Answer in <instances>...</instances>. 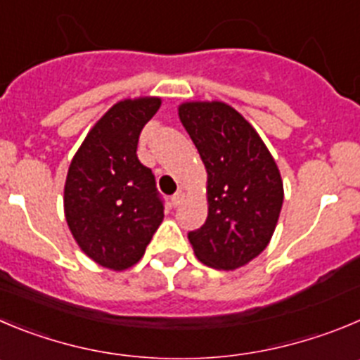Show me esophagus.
<instances>
[{
    "mask_svg": "<svg viewBox=\"0 0 360 360\" xmlns=\"http://www.w3.org/2000/svg\"><path fill=\"white\" fill-rule=\"evenodd\" d=\"M182 200H184V193H182V191H176V193L171 196V205H173V207L180 205V203H182Z\"/></svg>",
    "mask_w": 360,
    "mask_h": 360,
    "instance_id": "34e87169",
    "label": "esophagus"
}]
</instances>
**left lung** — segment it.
I'll list each match as a JSON object with an SVG mask.
<instances>
[{"label":"left lung","instance_id":"obj_1","mask_svg":"<svg viewBox=\"0 0 360 360\" xmlns=\"http://www.w3.org/2000/svg\"><path fill=\"white\" fill-rule=\"evenodd\" d=\"M207 169L209 216L187 233L194 253L216 269H237L271 239L283 202L280 171L252 124L223 101L178 107Z\"/></svg>","mask_w":360,"mask_h":360}]
</instances>
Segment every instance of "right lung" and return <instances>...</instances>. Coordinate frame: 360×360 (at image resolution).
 Wrapping results in <instances>:
<instances>
[{
    "mask_svg": "<svg viewBox=\"0 0 360 360\" xmlns=\"http://www.w3.org/2000/svg\"><path fill=\"white\" fill-rule=\"evenodd\" d=\"M158 107L160 98L115 103L89 131L65 178L72 237L85 255L114 271L139 262L164 219L153 173L137 158L141 130Z\"/></svg>",
    "mask_w": 360,
    "mask_h": 360,
    "instance_id": "right-lung-1",
    "label": "right lung"
}]
</instances>
